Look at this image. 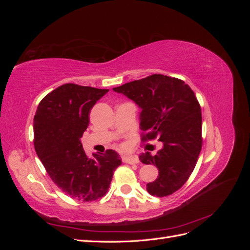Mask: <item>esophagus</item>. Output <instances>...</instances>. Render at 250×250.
Segmentation results:
<instances>
[{"instance_id": "34e87169", "label": "esophagus", "mask_w": 250, "mask_h": 250, "mask_svg": "<svg viewBox=\"0 0 250 250\" xmlns=\"http://www.w3.org/2000/svg\"><path fill=\"white\" fill-rule=\"evenodd\" d=\"M123 162L126 164H130V165H134V164H139V157L137 155H127L123 157Z\"/></svg>"}]
</instances>
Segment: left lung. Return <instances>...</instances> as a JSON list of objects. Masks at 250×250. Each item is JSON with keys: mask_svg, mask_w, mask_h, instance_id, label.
<instances>
[{"mask_svg": "<svg viewBox=\"0 0 250 250\" xmlns=\"http://www.w3.org/2000/svg\"><path fill=\"white\" fill-rule=\"evenodd\" d=\"M142 108V141L158 139L163 149L155 155H140V161L154 165L158 177L147 184L149 194L166 197L183 187L192 174L202 147L200 104L185 81L153 74L115 87Z\"/></svg>", "mask_w": 250, "mask_h": 250, "instance_id": "1", "label": "left lung"}]
</instances>
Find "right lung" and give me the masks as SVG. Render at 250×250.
Returning <instances> with one entry per match:
<instances>
[{
	"mask_svg": "<svg viewBox=\"0 0 250 250\" xmlns=\"http://www.w3.org/2000/svg\"><path fill=\"white\" fill-rule=\"evenodd\" d=\"M108 90L65 83L43 98L34 116L37 155L53 183L79 201L103 197L113 172L122 164L111 149L88 157L80 142L90 109Z\"/></svg>",
	"mask_w": 250,
	"mask_h": 250,
	"instance_id": "obj_1",
	"label": "right lung"
}]
</instances>
